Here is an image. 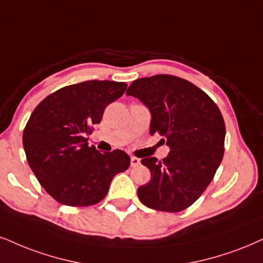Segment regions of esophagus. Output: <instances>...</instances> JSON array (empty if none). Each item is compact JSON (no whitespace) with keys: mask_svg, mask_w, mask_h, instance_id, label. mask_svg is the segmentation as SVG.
Segmentation results:
<instances>
[{"mask_svg":"<svg viewBox=\"0 0 263 263\" xmlns=\"http://www.w3.org/2000/svg\"><path fill=\"white\" fill-rule=\"evenodd\" d=\"M139 164H140V160H139L138 157L132 156L130 157V166L132 167H137V166H139Z\"/></svg>","mask_w":263,"mask_h":263,"instance_id":"1","label":"esophagus"}]
</instances>
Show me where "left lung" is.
Instances as JSON below:
<instances>
[{
	"instance_id": "8db88e82",
	"label": "left lung",
	"mask_w": 263,
	"mask_h": 263,
	"mask_svg": "<svg viewBox=\"0 0 263 263\" xmlns=\"http://www.w3.org/2000/svg\"><path fill=\"white\" fill-rule=\"evenodd\" d=\"M150 109V134L170 147L166 158H142L151 180L138 189L145 206L179 212L212 181L224 154L226 125L211 97L185 79L158 74L134 80L126 90Z\"/></svg>"
}]
</instances>
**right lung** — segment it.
<instances>
[{"label": "right lung", "mask_w": 263, "mask_h": 263, "mask_svg": "<svg viewBox=\"0 0 263 263\" xmlns=\"http://www.w3.org/2000/svg\"><path fill=\"white\" fill-rule=\"evenodd\" d=\"M125 83L89 80L57 90L36 106L23 132V146L39 183L67 206H91L108 193L116 174L128 170L122 150L101 154L85 135L119 99Z\"/></svg>", "instance_id": "obj_1"}]
</instances>
